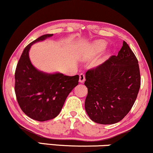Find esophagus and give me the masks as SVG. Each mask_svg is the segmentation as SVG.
I'll list each match as a JSON object with an SVG mask.
<instances>
[{
    "label": "esophagus",
    "instance_id": "obj_1",
    "mask_svg": "<svg viewBox=\"0 0 153 153\" xmlns=\"http://www.w3.org/2000/svg\"><path fill=\"white\" fill-rule=\"evenodd\" d=\"M85 81V75L84 74L81 73L79 75V82L80 83H83Z\"/></svg>",
    "mask_w": 153,
    "mask_h": 153
}]
</instances>
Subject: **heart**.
Returning <instances> with one entry per match:
<instances>
[{
    "instance_id": "obj_1",
    "label": "heart",
    "mask_w": 153,
    "mask_h": 153,
    "mask_svg": "<svg viewBox=\"0 0 153 153\" xmlns=\"http://www.w3.org/2000/svg\"><path fill=\"white\" fill-rule=\"evenodd\" d=\"M107 46V43L104 41H95L93 44L91 45L90 48V54L91 56L99 54L100 53L103 51Z\"/></svg>"
}]
</instances>
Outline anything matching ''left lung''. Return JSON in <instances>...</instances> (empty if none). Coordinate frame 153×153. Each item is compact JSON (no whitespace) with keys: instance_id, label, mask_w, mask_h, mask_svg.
I'll return each mask as SVG.
<instances>
[{"instance_id":"obj_1","label":"left lung","mask_w":153,"mask_h":153,"mask_svg":"<svg viewBox=\"0 0 153 153\" xmlns=\"http://www.w3.org/2000/svg\"><path fill=\"white\" fill-rule=\"evenodd\" d=\"M84 84L90 118L100 124L120 121L134 105L141 85L138 60L128 45L123 41L117 56L88 70Z\"/></svg>"}]
</instances>
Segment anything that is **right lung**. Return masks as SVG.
Instances as JSON below:
<instances>
[{
	"instance_id": "right-lung-1",
	"label": "right lung",
	"mask_w": 153,
	"mask_h": 153,
	"mask_svg": "<svg viewBox=\"0 0 153 153\" xmlns=\"http://www.w3.org/2000/svg\"><path fill=\"white\" fill-rule=\"evenodd\" d=\"M52 36L43 35L25 47L15 71L14 90L18 104L28 117L38 121H46L57 116L79 80L78 75L48 74L32 65L29 57L30 47Z\"/></svg>"
}]
</instances>
